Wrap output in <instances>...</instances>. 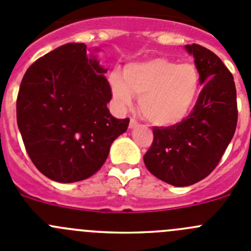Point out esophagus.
Instances as JSON below:
<instances>
[{
  "instance_id": "34e87169",
  "label": "esophagus",
  "mask_w": 251,
  "mask_h": 251,
  "mask_svg": "<svg viewBox=\"0 0 251 251\" xmlns=\"http://www.w3.org/2000/svg\"><path fill=\"white\" fill-rule=\"evenodd\" d=\"M138 126V122L135 121V119H130V122H129V128L130 129H134L135 127H137Z\"/></svg>"
}]
</instances>
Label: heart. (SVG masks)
I'll list each match as a JSON object with an SVG mask.
<instances>
[{"label":"heart","mask_w":251,"mask_h":251,"mask_svg":"<svg viewBox=\"0 0 251 251\" xmlns=\"http://www.w3.org/2000/svg\"><path fill=\"white\" fill-rule=\"evenodd\" d=\"M201 75L193 63H180L157 57L133 62L123 75L110 73L109 87L114 103L121 110L134 104L139 97L141 112L149 122L171 127L189 116L201 93Z\"/></svg>","instance_id":"heart-1"}]
</instances>
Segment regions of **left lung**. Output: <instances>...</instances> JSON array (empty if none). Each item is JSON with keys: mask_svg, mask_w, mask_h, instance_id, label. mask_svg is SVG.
I'll return each instance as SVG.
<instances>
[{"mask_svg": "<svg viewBox=\"0 0 251 251\" xmlns=\"http://www.w3.org/2000/svg\"><path fill=\"white\" fill-rule=\"evenodd\" d=\"M194 57L201 89L192 113L171 127H154L144 164L174 187H188L214 171L235 133L238 122L234 78L222 59L199 45L184 46Z\"/></svg>", "mask_w": 251, "mask_h": 251, "instance_id": "obj_1", "label": "left lung"}]
</instances>
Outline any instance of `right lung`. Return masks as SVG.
I'll return each instance as SVG.
<instances>
[{
  "label": "right lung",
  "mask_w": 251,
  "mask_h": 251,
  "mask_svg": "<svg viewBox=\"0 0 251 251\" xmlns=\"http://www.w3.org/2000/svg\"><path fill=\"white\" fill-rule=\"evenodd\" d=\"M98 50L61 46L37 59L21 82L17 126L25 147L37 169L58 183L93 176L129 124L107 108L112 93Z\"/></svg>",
  "instance_id": "1"
}]
</instances>
